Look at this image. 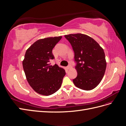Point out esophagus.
I'll use <instances>...</instances> for the list:
<instances>
[{"label":"esophagus","mask_w":126,"mask_h":126,"mask_svg":"<svg viewBox=\"0 0 126 126\" xmlns=\"http://www.w3.org/2000/svg\"><path fill=\"white\" fill-rule=\"evenodd\" d=\"M67 69H70L71 68V65H69L67 67Z\"/></svg>","instance_id":"esophagus-1"}]
</instances>
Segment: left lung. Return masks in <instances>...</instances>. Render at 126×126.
Wrapping results in <instances>:
<instances>
[{
	"label": "left lung",
	"instance_id": "1",
	"mask_svg": "<svg viewBox=\"0 0 126 126\" xmlns=\"http://www.w3.org/2000/svg\"><path fill=\"white\" fill-rule=\"evenodd\" d=\"M75 52L77 76L73 79L79 88L91 90L101 82L105 75L107 63L104 49L96 41L82 33L64 35Z\"/></svg>",
	"mask_w": 126,
	"mask_h": 126
}]
</instances>
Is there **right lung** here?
<instances>
[{
    "label": "right lung",
    "instance_id": "1",
    "mask_svg": "<svg viewBox=\"0 0 126 126\" xmlns=\"http://www.w3.org/2000/svg\"><path fill=\"white\" fill-rule=\"evenodd\" d=\"M62 36L48 37L37 40L27 49L22 66L29 85L36 93L49 96L58 91L66 75L58 64L51 65L55 58L52 50Z\"/></svg>",
    "mask_w": 126,
    "mask_h": 126
}]
</instances>
